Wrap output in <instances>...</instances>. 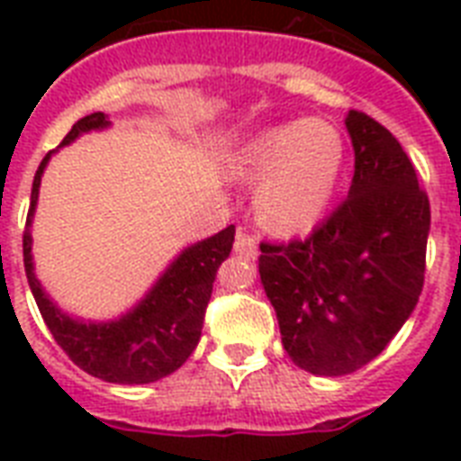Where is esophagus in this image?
Listing matches in <instances>:
<instances>
[{"mask_svg": "<svg viewBox=\"0 0 461 461\" xmlns=\"http://www.w3.org/2000/svg\"><path fill=\"white\" fill-rule=\"evenodd\" d=\"M234 253L241 256L246 260H253L258 256V244H256V239L251 234H244V231H239L237 241H234Z\"/></svg>", "mask_w": 461, "mask_h": 461, "instance_id": "obj_1", "label": "esophagus"}]
</instances>
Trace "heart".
I'll return each mask as SVG.
<instances>
[{"label": "heart", "mask_w": 461, "mask_h": 461, "mask_svg": "<svg viewBox=\"0 0 461 461\" xmlns=\"http://www.w3.org/2000/svg\"><path fill=\"white\" fill-rule=\"evenodd\" d=\"M347 148L325 119H294L253 139L239 158V174L258 181L253 210L277 234H302L321 222L342 184Z\"/></svg>", "instance_id": "b5f03b06"}]
</instances>
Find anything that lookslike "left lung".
I'll return each mask as SVG.
<instances>
[{"mask_svg": "<svg viewBox=\"0 0 461 461\" xmlns=\"http://www.w3.org/2000/svg\"><path fill=\"white\" fill-rule=\"evenodd\" d=\"M349 195L306 241L260 244V285L282 344L313 375H347L378 357L414 313L430 231L429 195L385 126L351 110Z\"/></svg>", "mask_w": 461, "mask_h": 461, "instance_id": "8db88e82", "label": "left lung"}]
</instances>
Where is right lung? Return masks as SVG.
Wrapping results in <instances>:
<instances>
[{"label":"right lung","mask_w":461,"mask_h":461,"mask_svg":"<svg viewBox=\"0 0 461 461\" xmlns=\"http://www.w3.org/2000/svg\"><path fill=\"white\" fill-rule=\"evenodd\" d=\"M112 122L95 112L78 119L59 148L71 146L83 133L104 131ZM52 153L40 162L31 191V210L23 231L25 277L31 285L42 321L61 349L78 368L117 385H148L184 366L201 339L203 318L220 263L234 244V224L212 237L188 244L159 273L153 287L129 311L110 321H86L54 302L35 275L32 263V217L38 208L40 184Z\"/></svg>","instance_id":"right-lung-1"}]
</instances>
